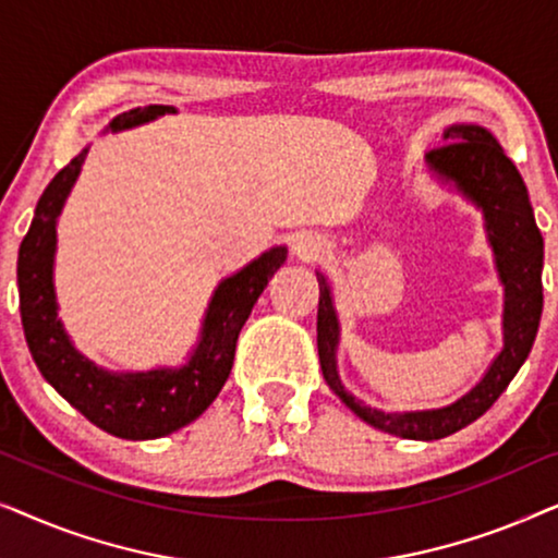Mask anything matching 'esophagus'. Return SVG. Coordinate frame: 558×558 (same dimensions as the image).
Segmentation results:
<instances>
[{
    "label": "esophagus",
    "instance_id": "34e87169",
    "mask_svg": "<svg viewBox=\"0 0 558 558\" xmlns=\"http://www.w3.org/2000/svg\"><path fill=\"white\" fill-rule=\"evenodd\" d=\"M292 251L300 262H317L327 254V243L317 233H300L292 243Z\"/></svg>",
    "mask_w": 558,
    "mask_h": 558
}]
</instances>
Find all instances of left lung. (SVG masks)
Returning <instances> with one entry per match:
<instances>
[{"label":"left lung","mask_w":558,"mask_h":558,"mask_svg":"<svg viewBox=\"0 0 558 558\" xmlns=\"http://www.w3.org/2000/svg\"><path fill=\"white\" fill-rule=\"evenodd\" d=\"M426 165L441 182H452L457 193L483 210L487 241L495 254L500 284L506 289L502 307V350L475 388L462 399L441 409L426 411H378L365 407L345 391L338 373L340 323L332 304L330 284L317 271L319 307H317V353L327 386L340 401L361 416L365 424L403 439H445L464 429L498 401L510 380L529 357L536 340L541 310H544V239L533 220L529 190L515 165L506 157L498 140L477 124H454L445 132V144L426 151Z\"/></svg>","instance_id":"left-lung-1"}]
</instances>
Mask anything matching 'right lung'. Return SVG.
<instances>
[{"label":"right lung","mask_w":558,"mask_h":558,"mask_svg":"<svg viewBox=\"0 0 558 558\" xmlns=\"http://www.w3.org/2000/svg\"><path fill=\"white\" fill-rule=\"evenodd\" d=\"M174 113L172 106H144L121 113L106 132H121ZM88 147L75 155L37 201L35 218L17 256L20 315L25 340L45 380L78 409L90 424L121 439H157L195 422L216 401L231 376L235 340L274 271L284 264L287 248L274 246L220 281L205 312L201 340L180 368L106 371L81 355L58 319L56 266L58 216L78 180Z\"/></svg>","instance_id":"add662e5"}]
</instances>
